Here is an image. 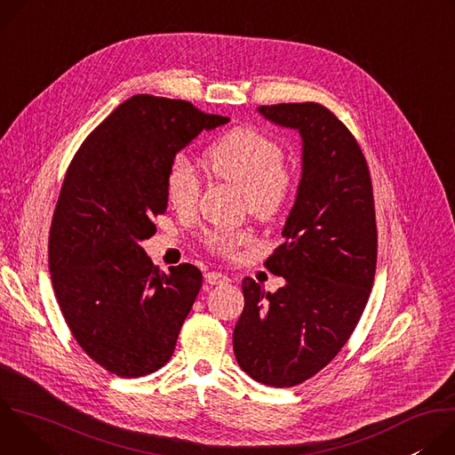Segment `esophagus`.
<instances>
[{
	"mask_svg": "<svg viewBox=\"0 0 455 455\" xmlns=\"http://www.w3.org/2000/svg\"><path fill=\"white\" fill-rule=\"evenodd\" d=\"M205 281H207L209 284H227L230 279H228V275H225V274H221V272H209V274L205 275Z\"/></svg>",
	"mask_w": 455,
	"mask_h": 455,
	"instance_id": "34e87169",
	"label": "esophagus"
}]
</instances>
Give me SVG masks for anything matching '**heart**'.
I'll return each instance as SVG.
<instances>
[{
	"mask_svg": "<svg viewBox=\"0 0 455 455\" xmlns=\"http://www.w3.org/2000/svg\"><path fill=\"white\" fill-rule=\"evenodd\" d=\"M205 169L216 180L244 190L250 212L261 220L275 218L290 202L297 174L284 160L283 146L253 127L237 125L220 137L204 156ZM202 176L185 155H176L165 174L167 200L174 211L190 214L202 198ZM251 241L246 230H209L204 244L209 251L232 257Z\"/></svg>",
	"mask_w": 455,
	"mask_h": 455,
	"instance_id": "b5f03b06",
	"label": "heart"
}]
</instances>
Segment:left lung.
<instances>
[{"instance_id": "1", "label": "left lung", "mask_w": 455, "mask_h": 455, "mask_svg": "<svg viewBox=\"0 0 455 455\" xmlns=\"http://www.w3.org/2000/svg\"><path fill=\"white\" fill-rule=\"evenodd\" d=\"M259 113L299 129L302 178L284 243L265 261L286 286L270 293L243 279L234 353L255 381L293 387L340 353L365 309L378 253L374 196L365 156L331 109L288 102Z\"/></svg>"}]
</instances>
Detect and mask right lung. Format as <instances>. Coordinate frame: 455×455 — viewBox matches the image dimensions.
Here are the masks:
<instances>
[{"instance_id": "1", "label": "right lung", "mask_w": 455, "mask_h": 455, "mask_svg": "<svg viewBox=\"0 0 455 455\" xmlns=\"http://www.w3.org/2000/svg\"><path fill=\"white\" fill-rule=\"evenodd\" d=\"M227 122L187 100L133 95L68 165L48 235L52 286L81 349L111 374H151L174 353L204 275L188 263L160 272L140 241L167 211L171 160Z\"/></svg>"}]
</instances>
